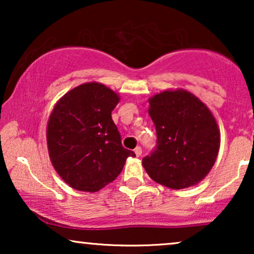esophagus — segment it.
Listing matches in <instances>:
<instances>
[{
  "label": "esophagus",
  "instance_id": "esophagus-1",
  "mask_svg": "<svg viewBox=\"0 0 254 254\" xmlns=\"http://www.w3.org/2000/svg\"><path fill=\"white\" fill-rule=\"evenodd\" d=\"M134 152H135V155L137 156V157H140V156L142 155V149H141V147H136L134 149Z\"/></svg>",
  "mask_w": 254,
  "mask_h": 254
}]
</instances>
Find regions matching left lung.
Listing matches in <instances>:
<instances>
[{
  "label": "left lung",
  "mask_w": 254,
  "mask_h": 254,
  "mask_svg": "<svg viewBox=\"0 0 254 254\" xmlns=\"http://www.w3.org/2000/svg\"><path fill=\"white\" fill-rule=\"evenodd\" d=\"M157 147L142 165L154 182L173 190L199 184L215 164L221 134L213 113L186 90H165L149 99Z\"/></svg>",
  "instance_id": "1"
}]
</instances>
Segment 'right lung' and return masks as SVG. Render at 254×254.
<instances>
[{
	"instance_id": "obj_1",
	"label": "right lung",
	"mask_w": 254,
	"mask_h": 254,
	"mask_svg": "<svg viewBox=\"0 0 254 254\" xmlns=\"http://www.w3.org/2000/svg\"><path fill=\"white\" fill-rule=\"evenodd\" d=\"M120 97L98 82L71 89L55 104L47 123V148L58 175L71 189L97 192L134 157L125 149L112 111Z\"/></svg>"
}]
</instances>
